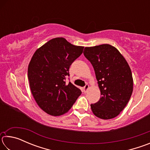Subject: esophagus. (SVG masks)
Returning <instances> with one entry per match:
<instances>
[{
	"label": "esophagus",
	"instance_id": "esophagus-1",
	"mask_svg": "<svg viewBox=\"0 0 150 150\" xmlns=\"http://www.w3.org/2000/svg\"><path fill=\"white\" fill-rule=\"evenodd\" d=\"M88 88H89V86H88V84L85 85V86L83 88V91H84V93H87V91L88 90Z\"/></svg>",
	"mask_w": 150,
	"mask_h": 150
}]
</instances>
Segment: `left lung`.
Instances as JSON below:
<instances>
[{
	"label": "left lung",
	"mask_w": 150,
	"mask_h": 150,
	"mask_svg": "<svg viewBox=\"0 0 150 150\" xmlns=\"http://www.w3.org/2000/svg\"><path fill=\"white\" fill-rule=\"evenodd\" d=\"M83 54L95 70L100 98L91 105L94 115L108 120L125 108L133 91L131 69L122 55L112 45L102 44L85 47Z\"/></svg>",
	"instance_id": "obj_1"
}]
</instances>
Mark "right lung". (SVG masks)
<instances>
[{"label": "right lung", "mask_w": 150, "mask_h": 150, "mask_svg": "<svg viewBox=\"0 0 150 150\" xmlns=\"http://www.w3.org/2000/svg\"><path fill=\"white\" fill-rule=\"evenodd\" d=\"M83 46L74 45L63 38L50 40L33 55L28 69L30 87L42 110L57 116L67 112L81 91L66 83L72 63L82 54Z\"/></svg>", "instance_id": "add662e5"}]
</instances>
